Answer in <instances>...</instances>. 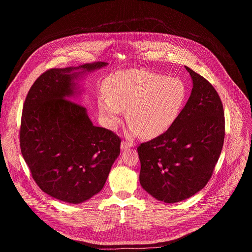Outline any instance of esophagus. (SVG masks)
<instances>
[{"instance_id":"esophagus-1","label":"esophagus","mask_w":252,"mask_h":252,"mask_svg":"<svg viewBox=\"0 0 252 252\" xmlns=\"http://www.w3.org/2000/svg\"><path fill=\"white\" fill-rule=\"evenodd\" d=\"M132 143L131 142H126V141H123L122 145H121V150L122 151H126V150H128L129 148H131Z\"/></svg>"}]
</instances>
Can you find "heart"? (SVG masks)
<instances>
[{"label": "heart", "instance_id": "b5f03b06", "mask_svg": "<svg viewBox=\"0 0 252 252\" xmlns=\"http://www.w3.org/2000/svg\"><path fill=\"white\" fill-rule=\"evenodd\" d=\"M97 98L104 126L115 130L126 109L127 135L152 138L175 122L187 97L184 82L150 69H127L114 74Z\"/></svg>", "mask_w": 252, "mask_h": 252}]
</instances>
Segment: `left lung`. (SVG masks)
Masks as SVG:
<instances>
[{
  "label": "left lung",
  "mask_w": 252,
  "mask_h": 252,
  "mask_svg": "<svg viewBox=\"0 0 252 252\" xmlns=\"http://www.w3.org/2000/svg\"><path fill=\"white\" fill-rule=\"evenodd\" d=\"M185 67L192 81L187 104L164 133L137 148L141 188L165 203L188 199L206 186L224 140L219 94L203 77Z\"/></svg>",
  "instance_id": "obj_1"
}]
</instances>
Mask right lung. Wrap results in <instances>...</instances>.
<instances>
[{"mask_svg": "<svg viewBox=\"0 0 252 252\" xmlns=\"http://www.w3.org/2000/svg\"><path fill=\"white\" fill-rule=\"evenodd\" d=\"M107 64L49 69L26 97L22 155L39 188L61 201L78 204L98 193L120 156V137L94 126L86 107L71 101L84 92L79 82Z\"/></svg>", "mask_w": 252, "mask_h": 252, "instance_id": "obj_1", "label": "right lung"}]
</instances>
